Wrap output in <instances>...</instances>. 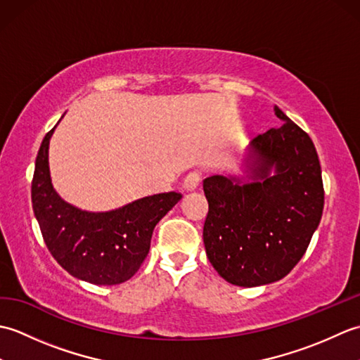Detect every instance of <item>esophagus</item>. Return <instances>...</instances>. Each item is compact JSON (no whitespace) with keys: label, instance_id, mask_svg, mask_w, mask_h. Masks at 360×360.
<instances>
[{"label":"esophagus","instance_id":"esophagus-1","mask_svg":"<svg viewBox=\"0 0 360 360\" xmlns=\"http://www.w3.org/2000/svg\"><path fill=\"white\" fill-rule=\"evenodd\" d=\"M200 181H201V173L200 172H190L184 178L182 187H184V190H187V192H190V190H195L198 187Z\"/></svg>","mask_w":360,"mask_h":360}]
</instances>
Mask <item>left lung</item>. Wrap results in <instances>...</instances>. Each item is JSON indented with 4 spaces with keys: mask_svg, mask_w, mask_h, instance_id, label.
<instances>
[{
    "mask_svg": "<svg viewBox=\"0 0 360 360\" xmlns=\"http://www.w3.org/2000/svg\"><path fill=\"white\" fill-rule=\"evenodd\" d=\"M274 111L283 125L252 141L249 181L215 174L202 184L209 202L205 252L221 277L236 286L286 277L322 219L325 192L314 143L278 106Z\"/></svg>",
    "mask_w": 360,
    "mask_h": 360,
    "instance_id": "left-lung-1",
    "label": "left lung"
}]
</instances>
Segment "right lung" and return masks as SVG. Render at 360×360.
<instances>
[{
    "instance_id": "right-lung-1",
    "label": "right lung",
    "mask_w": 360,
    "mask_h": 360,
    "mask_svg": "<svg viewBox=\"0 0 360 360\" xmlns=\"http://www.w3.org/2000/svg\"><path fill=\"white\" fill-rule=\"evenodd\" d=\"M53 128L38 150L32 179V209L46 246L75 278L108 286L124 283L148 255L155 226L182 195L145 196L110 212L74 207L52 187L48 151Z\"/></svg>"
}]
</instances>
